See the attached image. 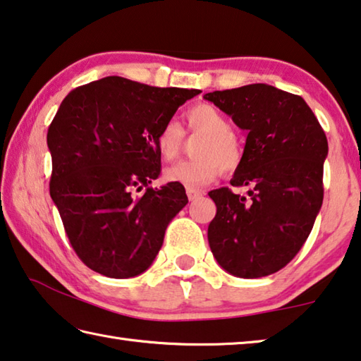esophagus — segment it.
Segmentation results:
<instances>
[{"mask_svg": "<svg viewBox=\"0 0 361 361\" xmlns=\"http://www.w3.org/2000/svg\"><path fill=\"white\" fill-rule=\"evenodd\" d=\"M186 194H188L189 200H195V199H199L200 195H202V192H200L199 189H194V188H186Z\"/></svg>", "mask_w": 361, "mask_h": 361, "instance_id": "obj_1", "label": "esophagus"}]
</instances>
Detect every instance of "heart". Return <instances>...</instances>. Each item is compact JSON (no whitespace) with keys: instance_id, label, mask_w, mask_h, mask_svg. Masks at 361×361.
<instances>
[{"instance_id":"heart-1","label":"heart","mask_w":361,"mask_h":361,"mask_svg":"<svg viewBox=\"0 0 361 361\" xmlns=\"http://www.w3.org/2000/svg\"><path fill=\"white\" fill-rule=\"evenodd\" d=\"M189 130L202 133L204 138L197 143V159L176 164L164 173L169 183H178L186 188H202L215 181L221 170L234 172L243 159V146L232 132V124L221 109L200 103L189 108L186 114ZM185 132L176 121H167L157 132L156 146L164 161H173L180 154Z\"/></svg>"}]
</instances>
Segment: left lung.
<instances>
[{"instance_id": "obj_1", "label": "left lung", "mask_w": 361, "mask_h": 361, "mask_svg": "<svg viewBox=\"0 0 361 361\" xmlns=\"http://www.w3.org/2000/svg\"><path fill=\"white\" fill-rule=\"evenodd\" d=\"M204 99L248 132L231 180L247 186L248 197L229 188L209 192L216 205L210 250L232 276H271L302 248L322 209L326 135L302 97L274 85L215 90Z\"/></svg>"}]
</instances>
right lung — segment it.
Segmentation results:
<instances>
[{
  "label": "right lung",
  "instance_id": "1",
  "mask_svg": "<svg viewBox=\"0 0 361 361\" xmlns=\"http://www.w3.org/2000/svg\"><path fill=\"white\" fill-rule=\"evenodd\" d=\"M199 94L108 76L65 97L47 130L49 191L73 250L89 269L129 279L152 264L169 223L188 204L178 183L149 186L161 173L156 137Z\"/></svg>",
  "mask_w": 361,
  "mask_h": 361
}]
</instances>
